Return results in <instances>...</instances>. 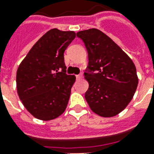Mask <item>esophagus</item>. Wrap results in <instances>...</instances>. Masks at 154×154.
Here are the masks:
<instances>
[{
	"label": "esophagus",
	"mask_w": 154,
	"mask_h": 154,
	"mask_svg": "<svg viewBox=\"0 0 154 154\" xmlns=\"http://www.w3.org/2000/svg\"><path fill=\"white\" fill-rule=\"evenodd\" d=\"M82 77V73H80V74H78V75H76V78L77 79H81Z\"/></svg>",
	"instance_id": "1"
}]
</instances>
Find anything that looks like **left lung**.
<instances>
[{
  "label": "left lung",
  "instance_id": "left-lung-1",
  "mask_svg": "<svg viewBox=\"0 0 154 154\" xmlns=\"http://www.w3.org/2000/svg\"><path fill=\"white\" fill-rule=\"evenodd\" d=\"M88 53L84 72L89 87L85 98L91 110L102 117L118 115L132 100L138 86L136 67L110 37L97 29L77 33Z\"/></svg>",
  "mask_w": 154,
  "mask_h": 154
}]
</instances>
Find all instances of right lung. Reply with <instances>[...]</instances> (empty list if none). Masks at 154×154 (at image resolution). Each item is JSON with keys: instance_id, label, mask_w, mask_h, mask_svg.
<instances>
[{"instance_id": "obj_1", "label": "right lung", "mask_w": 154, "mask_h": 154, "mask_svg": "<svg viewBox=\"0 0 154 154\" xmlns=\"http://www.w3.org/2000/svg\"><path fill=\"white\" fill-rule=\"evenodd\" d=\"M75 37L73 31L52 29L35 43L19 66L17 93L37 119H54L67 107L76 77L66 73L64 51Z\"/></svg>"}]
</instances>
